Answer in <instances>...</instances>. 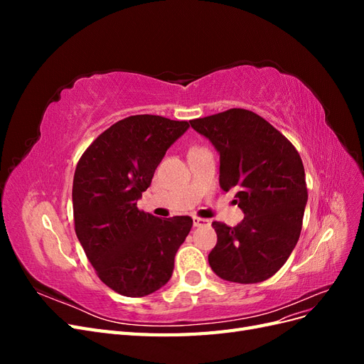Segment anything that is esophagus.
I'll use <instances>...</instances> for the list:
<instances>
[{
  "instance_id": "34e87169",
  "label": "esophagus",
  "mask_w": 364,
  "mask_h": 364,
  "mask_svg": "<svg viewBox=\"0 0 364 364\" xmlns=\"http://www.w3.org/2000/svg\"><path fill=\"white\" fill-rule=\"evenodd\" d=\"M193 225H194V228L208 226L209 225V220L208 218H202V217H193Z\"/></svg>"
}]
</instances>
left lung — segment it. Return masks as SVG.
Here are the masks:
<instances>
[{
    "mask_svg": "<svg viewBox=\"0 0 364 364\" xmlns=\"http://www.w3.org/2000/svg\"><path fill=\"white\" fill-rule=\"evenodd\" d=\"M220 153V188L237 190L245 218L230 228L213 222L217 245L208 261L217 277L257 284L277 273L301 235L308 199L296 147L269 121L247 109L191 119Z\"/></svg>",
    "mask_w": 364,
    "mask_h": 364,
    "instance_id": "8db88e82",
    "label": "left lung"
}]
</instances>
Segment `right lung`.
Here are the masks:
<instances>
[{
  "label": "right lung",
  "instance_id": "1",
  "mask_svg": "<svg viewBox=\"0 0 364 364\" xmlns=\"http://www.w3.org/2000/svg\"><path fill=\"white\" fill-rule=\"evenodd\" d=\"M188 127V121L132 115L98 135L77 162L75 234L97 277L118 294L147 296L171 278L193 218H158L138 209L136 200L165 151Z\"/></svg>",
  "mask_w": 364,
  "mask_h": 364
}]
</instances>
